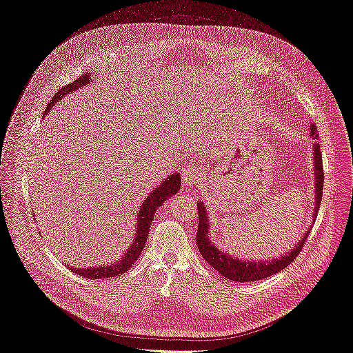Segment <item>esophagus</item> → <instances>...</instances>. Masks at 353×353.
<instances>
[{
  "label": "esophagus",
  "mask_w": 353,
  "mask_h": 353,
  "mask_svg": "<svg viewBox=\"0 0 353 353\" xmlns=\"http://www.w3.org/2000/svg\"><path fill=\"white\" fill-rule=\"evenodd\" d=\"M199 178H200V170L197 168H188L183 172V184L187 188H191L196 184V181Z\"/></svg>",
  "instance_id": "obj_1"
}]
</instances>
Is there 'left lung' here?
Returning a JSON list of instances; mask_svg holds the SVG:
<instances>
[{"label":"left lung","mask_w":353,"mask_h":353,"mask_svg":"<svg viewBox=\"0 0 353 353\" xmlns=\"http://www.w3.org/2000/svg\"><path fill=\"white\" fill-rule=\"evenodd\" d=\"M311 137L312 140H318V130L316 126L312 123L311 126ZM314 163H315V209H314V221L316 219V213L319 210V205H321L323 199V188H324V168H323V154L319 150V144H314ZM199 212V230H197V248L201 253L205 261L213 266L221 275L225 276V279L237 283H249V281H258L268 279V276L279 274L284 268H287L296 258L297 254L302 252L305 241L309 236V228L303 239L296 244V248L281 258H276L272 261H241L239 258H232V256L222 253L216 249V245H213L209 240V222L206 216V208L203 203L197 205Z\"/></svg>","instance_id":"left-lung-1"}]
</instances>
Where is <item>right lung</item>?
Here are the masks:
<instances>
[{"mask_svg": "<svg viewBox=\"0 0 353 353\" xmlns=\"http://www.w3.org/2000/svg\"><path fill=\"white\" fill-rule=\"evenodd\" d=\"M90 78H91V74L83 73L78 79H74L72 83H68L66 87H61L54 94V97H52L51 101L48 103L46 113L50 112V109L54 105L56 101L61 100L63 97H66L68 94L77 91L78 88L83 87V85L91 82ZM179 188H181V176H179V174H172L163 181L162 185H159L157 188L150 191V194H148L147 199L141 203V208H140V210H138L135 239H134L132 244H130V249L126 250V253L119 261L113 262L112 265H108V266H94V268H74V266H69L70 271L85 276V279H91V280L110 279V276H117V275L126 272L135 263L137 258L141 254V252L144 249V244L148 239V232H150V225L153 222L156 210L159 209V206H162L169 197L176 194Z\"/></svg>", "mask_w": 353, "mask_h": 353, "instance_id": "add662e5", "label": "right lung"}]
</instances>
